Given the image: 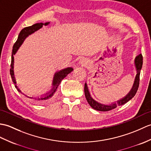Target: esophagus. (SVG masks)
I'll return each instance as SVG.
<instances>
[{
    "label": "esophagus",
    "mask_w": 151,
    "mask_h": 151,
    "mask_svg": "<svg viewBox=\"0 0 151 151\" xmlns=\"http://www.w3.org/2000/svg\"><path fill=\"white\" fill-rule=\"evenodd\" d=\"M79 64L82 66H86L87 64V61L86 58H82L80 60Z\"/></svg>",
    "instance_id": "esophagus-1"
}]
</instances>
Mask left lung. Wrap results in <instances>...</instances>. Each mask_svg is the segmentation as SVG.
Masks as SVG:
<instances>
[{
  "label": "left lung",
  "instance_id": "obj_1",
  "mask_svg": "<svg viewBox=\"0 0 151 151\" xmlns=\"http://www.w3.org/2000/svg\"><path fill=\"white\" fill-rule=\"evenodd\" d=\"M142 64H143V57L142 54H139L134 59V65L136 70V75L135 77L134 83H133V86L131 91L125 96L122 98V99L118 100L116 102L112 103L111 104H109V105L103 104L100 102H98L97 101L94 100L91 97V94L89 91L87 83H85V86H84V93H85L86 100L87 101V102H88L89 104L90 105V106L96 111H109L112 109H115L118 106H122V105L127 103V101H129L131 99H132V98L134 96L138 89L140 71H141L142 68Z\"/></svg>",
  "mask_w": 151,
  "mask_h": 151
}]
</instances>
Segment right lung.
Here are the masks:
<instances>
[{
    "instance_id": "1",
    "label": "right lung",
    "mask_w": 151,
    "mask_h": 151,
    "mask_svg": "<svg viewBox=\"0 0 151 151\" xmlns=\"http://www.w3.org/2000/svg\"><path fill=\"white\" fill-rule=\"evenodd\" d=\"M50 22H45V23H37L35 24H33V26H29V27H24L23 29L21 30L20 32L19 37H18V39H17V42L15 43V44L13 45V50H12V63H11V69H10V75H11L12 78V81L15 84V86L16 87V89H17L19 92L23 94L24 95H25L28 99H32L38 103V104H45L49 102L50 101H51L52 99H54V97L55 96L56 93L57 91L58 87L60 85V83L62 82V80L64 79L65 77L67 76L68 74H69L70 73L72 72L73 71V68L69 67L67 68L63 69L60 71H57L54 75L53 76V79H52V88L50 91L45 93L42 95H40L39 96H29L26 95V94H24L22 91H21L20 89L19 88V87L16 85L17 82L15 80V75H14V71H13V68H14V57L13 56L16 54V52L18 51L19 47H20V45L22 44L23 42L26 38L30 35L34 33L35 31L39 30L40 28L43 27V26H47L50 24Z\"/></svg>"
}]
</instances>
